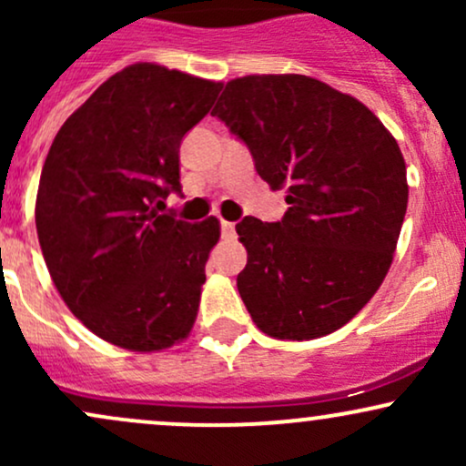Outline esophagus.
Returning <instances> with one entry per match:
<instances>
[{"mask_svg":"<svg viewBox=\"0 0 466 466\" xmlns=\"http://www.w3.org/2000/svg\"><path fill=\"white\" fill-rule=\"evenodd\" d=\"M221 237L229 240L237 237V229H234V223L232 221H221Z\"/></svg>","mask_w":466,"mask_h":466,"instance_id":"34e87169","label":"esophagus"}]
</instances>
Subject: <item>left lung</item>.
Masks as SVG:
<instances>
[{
	"label": "left lung",
	"instance_id": "1",
	"mask_svg": "<svg viewBox=\"0 0 466 466\" xmlns=\"http://www.w3.org/2000/svg\"><path fill=\"white\" fill-rule=\"evenodd\" d=\"M256 173L289 203L276 223H237L245 307L276 339H315L350 322L381 287L408 210L405 159L377 116L302 74L229 80L212 111Z\"/></svg>",
	"mask_w": 466,
	"mask_h": 466
}]
</instances>
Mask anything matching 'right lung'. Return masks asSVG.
Segmentation results:
<instances>
[{
    "label": "right lung",
    "mask_w": 466,
    "mask_h": 466,
    "mask_svg": "<svg viewBox=\"0 0 466 466\" xmlns=\"http://www.w3.org/2000/svg\"><path fill=\"white\" fill-rule=\"evenodd\" d=\"M218 92L136 63L67 117L46 157L35 221L47 271L69 311L120 349H168L195 324L218 221L157 210L181 192L179 144Z\"/></svg>",
    "instance_id": "obj_1"
}]
</instances>
